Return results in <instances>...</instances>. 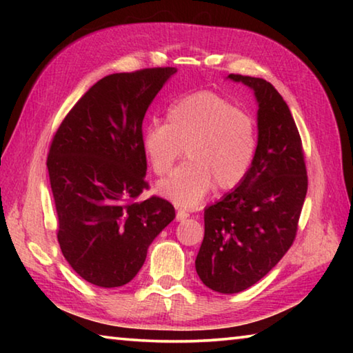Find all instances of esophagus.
Listing matches in <instances>:
<instances>
[{
    "instance_id": "1",
    "label": "esophagus",
    "mask_w": 353,
    "mask_h": 353,
    "mask_svg": "<svg viewBox=\"0 0 353 353\" xmlns=\"http://www.w3.org/2000/svg\"><path fill=\"white\" fill-rule=\"evenodd\" d=\"M187 218H190V212L185 210V208H182V207H177L176 219H177V221H185Z\"/></svg>"
}]
</instances>
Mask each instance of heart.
I'll use <instances>...</instances> for the list:
<instances>
[{"mask_svg":"<svg viewBox=\"0 0 353 353\" xmlns=\"http://www.w3.org/2000/svg\"><path fill=\"white\" fill-rule=\"evenodd\" d=\"M168 124L152 123L143 134V149L157 176L168 172L182 151L188 163L159 182L165 198L196 207L216 187L240 185L255 162L259 129L250 113L213 92H198L168 109Z\"/></svg>","mask_w":353,"mask_h":353,"instance_id":"b5f03b06","label":"heart"}]
</instances>
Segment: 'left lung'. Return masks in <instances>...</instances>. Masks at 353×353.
I'll return each mask as SVG.
<instances>
[{"label":"left lung","mask_w":353,"mask_h":353,"mask_svg":"<svg viewBox=\"0 0 353 353\" xmlns=\"http://www.w3.org/2000/svg\"><path fill=\"white\" fill-rule=\"evenodd\" d=\"M229 79L254 90L259 151L246 179L204 212L196 272L223 294L255 285L288 252L308 188L301 135L280 93L260 77Z\"/></svg>","instance_id":"8db88e82"}]
</instances>
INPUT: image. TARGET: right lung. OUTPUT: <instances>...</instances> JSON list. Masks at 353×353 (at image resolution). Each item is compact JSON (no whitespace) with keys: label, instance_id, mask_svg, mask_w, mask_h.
I'll use <instances>...</instances> for the list:
<instances>
[{"label":"right lung","instance_id":"right-lung-1","mask_svg":"<svg viewBox=\"0 0 353 353\" xmlns=\"http://www.w3.org/2000/svg\"><path fill=\"white\" fill-rule=\"evenodd\" d=\"M177 70L145 68L98 81L63 118L46 166L59 219L57 240L70 266L101 288L132 280L149 244L176 218L152 196L143 149V118Z\"/></svg>","mask_w":353,"mask_h":353}]
</instances>
